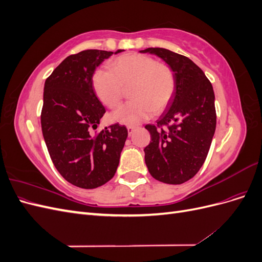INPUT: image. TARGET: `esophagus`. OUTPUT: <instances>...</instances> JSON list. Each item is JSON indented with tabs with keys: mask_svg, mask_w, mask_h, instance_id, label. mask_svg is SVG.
I'll use <instances>...</instances> for the list:
<instances>
[{
	"mask_svg": "<svg viewBox=\"0 0 262 262\" xmlns=\"http://www.w3.org/2000/svg\"><path fill=\"white\" fill-rule=\"evenodd\" d=\"M136 128H137V126H134V125H128V133H129V136H131V134L133 133V131L136 130Z\"/></svg>",
	"mask_w": 262,
	"mask_h": 262,
	"instance_id": "esophagus-1",
	"label": "esophagus"
}]
</instances>
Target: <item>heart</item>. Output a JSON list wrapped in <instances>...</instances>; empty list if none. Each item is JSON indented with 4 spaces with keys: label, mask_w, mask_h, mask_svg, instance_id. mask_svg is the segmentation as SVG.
I'll use <instances>...</instances> for the list:
<instances>
[{
    "label": "heart",
    "mask_w": 262,
    "mask_h": 262,
    "mask_svg": "<svg viewBox=\"0 0 262 262\" xmlns=\"http://www.w3.org/2000/svg\"><path fill=\"white\" fill-rule=\"evenodd\" d=\"M108 69L96 70L92 76L93 90L99 101L115 109L129 87L132 99L112 115L114 121L137 125L169 106L176 78L168 64L142 53H126L110 61Z\"/></svg>",
    "instance_id": "b5f03b06"
}]
</instances>
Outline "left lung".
I'll use <instances>...</instances> for the list:
<instances>
[{
    "instance_id": "8db88e82",
    "label": "left lung",
    "mask_w": 262,
    "mask_h": 262,
    "mask_svg": "<svg viewBox=\"0 0 262 262\" xmlns=\"http://www.w3.org/2000/svg\"><path fill=\"white\" fill-rule=\"evenodd\" d=\"M162 58L172 69L176 90L169 108L157 124H147L149 144L145 164L153 178L180 185L200 170L208 156L216 126L211 82L203 71L185 55L164 48L140 51Z\"/></svg>"
}]
</instances>
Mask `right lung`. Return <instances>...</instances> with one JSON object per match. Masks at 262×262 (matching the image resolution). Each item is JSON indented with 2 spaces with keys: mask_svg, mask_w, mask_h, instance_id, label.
<instances>
[{
  "mask_svg": "<svg viewBox=\"0 0 262 262\" xmlns=\"http://www.w3.org/2000/svg\"><path fill=\"white\" fill-rule=\"evenodd\" d=\"M113 53L90 49L71 54L45 82L40 118L47 148L60 175L83 189L100 187L115 176L128 137L119 123L92 133L106 113L92 76Z\"/></svg>",
  "mask_w": 262,
  "mask_h": 262,
  "instance_id": "obj_1",
  "label": "right lung"
}]
</instances>
